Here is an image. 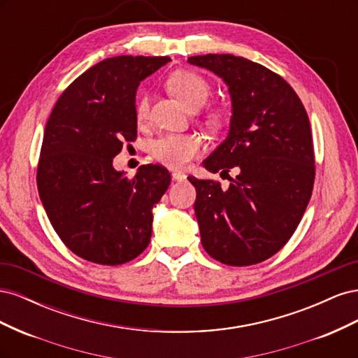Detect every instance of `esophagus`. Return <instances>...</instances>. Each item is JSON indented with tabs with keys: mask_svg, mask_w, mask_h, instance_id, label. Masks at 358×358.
Listing matches in <instances>:
<instances>
[{
	"mask_svg": "<svg viewBox=\"0 0 358 358\" xmlns=\"http://www.w3.org/2000/svg\"><path fill=\"white\" fill-rule=\"evenodd\" d=\"M171 179L173 180H178V182H182V180L187 179V175H185V173H182V171H173L171 173Z\"/></svg>",
	"mask_w": 358,
	"mask_h": 358,
	"instance_id": "34e87169",
	"label": "esophagus"
}]
</instances>
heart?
<instances>
[{
	"instance_id": "b5f03b06",
	"label": "heart",
	"mask_w": 358,
	"mask_h": 358,
	"mask_svg": "<svg viewBox=\"0 0 358 358\" xmlns=\"http://www.w3.org/2000/svg\"><path fill=\"white\" fill-rule=\"evenodd\" d=\"M169 86L178 99L188 109H200L208 101L210 86L201 76L192 71H176L170 76ZM137 117L140 121L148 117L149 96L140 95L137 101ZM213 124H218V117H212ZM203 150V140L199 134H162L150 145V155L161 164L171 169H182L196 158Z\"/></svg>"
}]
</instances>
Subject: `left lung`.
Returning a JSON list of instances; mask_svg holds the SVG:
<instances>
[{"label":"left lung","mask_w":358,"mask_h":358,"mask_svg":"<svg viewBox=\"0 0 358 358\" xmlns=\"http://www.w3.org/2000/svg\"><path fill=\"white\" fill-rule=\"evenodd\" d=\"M188 62L224 80L231 99L230 129L203 161L210 173L237 176L188 180L201 245L229 266H251L275 255L296 231L315 178L308 113L294 90L262 64L242 57L199 55Z\"/></svg>","instance_id":"8db88e82"}]
</instances>
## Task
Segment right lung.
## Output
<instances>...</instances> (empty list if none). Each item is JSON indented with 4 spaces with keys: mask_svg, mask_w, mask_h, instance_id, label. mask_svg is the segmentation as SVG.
<instances>
[{
    "mask_svg": "<svg viewBox=\"0 0 358 358\" xmlns=\"http://www.w3.org/2000/svg\"><path fill=\"white\" fill-rule=\"evenodd\" d=\"M169 61L103 59L62 92L49 116L37 169L40 200L61 241L88 262L124 264L150 242L152 209L170 173L146 164L128 179L113 169V158L137 136L140 82Z\"/></svg>",
    "mask_w": 358,
    "mask_h": 358,
    "instance_id": "obj_1",
    "label": "right lung"
}]
</instances>
